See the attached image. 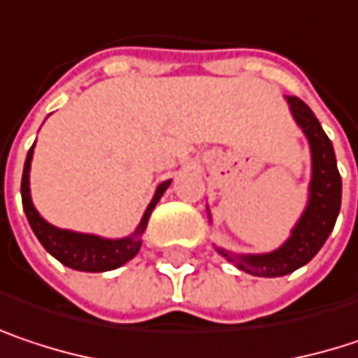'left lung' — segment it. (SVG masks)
I'll use <instances>...</instances> for the list:
<instances>
[{
  "label": "left lung",
  "mask_w": 358,
  "mask_h": 358,
  "mask_svg": "<svg viewBox=\"0 0 358 358\" xmlns=\"http://www.w3.org/2000/svg\"><path fill=\"white\" fill-rule=\"evenodd\" d=\"M289 106L297 124L308 135L311 147V184H309V203L299 223L295 225L291 238L271 254L258 256H231L229 252L219 250L229 262H236L238 268L256 276H282L301 268L320 252L334 229L336 217L341 211L342 180L332 141L324 133L320 120L311 113L308 104L297 96H289Z\"/></svg>",
  "instance_id": "1"
}]
</instances>
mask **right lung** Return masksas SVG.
<instances>
[{"label":"right lung","mask_w":358,"mask_h":358,"mask_svg":"<svg viewBox=\"0 0 358 358\" xmlns=\"http://www.w3.org/2000/svg\"><path fill=\"white\" fill-rule=\"evenodd\" d=\"M32 149L34 145L30 147V151L26 155L24 174H22V205H24V213L28 217V223H30L34 236L38 238L41 244L45 245V250L52 254L61 264H65L73 271H83V273H104V271H113V268L122 266L124 262H129L139 252L141 234L145 231L149 215L155 209V205L162 199V194L166 192V188L170 186V180H166L157 186L155 196L149 203L145 215L133 236L122 238V240H104L98 236L76 234V231H67V229H59V227L50 225L34 209V205L30 201V186H28Z\"/></svg>","instance_id":"right-lung-1"}]
</instances>
